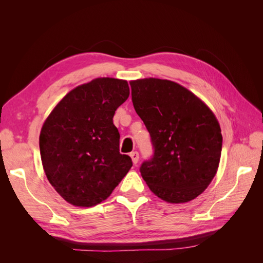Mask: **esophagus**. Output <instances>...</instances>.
Here are the masks:
<instances>
[{
  "label": "esophagus",
  "mask_w": 263,
  "mask_h": 263,
  "mask_svg": "<svg viewBox=\"0 0 263 263\" xmlns=\"http://www.w3.org/2000/svg\"><path fill=\"white\" fill-rule=\"evenodd\" d=\"M130 158H132V161L134 164H137L138 160H139V154L137 151H134V153H130Z\"/></svg>",
  "instance_id": "obj_1"
}]
</instances>
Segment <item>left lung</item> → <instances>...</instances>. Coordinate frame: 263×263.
<instances>
[{"label": "left lung", "mask_w": 263, "mask_h": 263, "mask_svg": "<svg viewBox=\"0 0 263 263\" xmlns=\"http://www.w3.org/2000/svg\"><path fill=\"white\" fill-rule=\"evenodd\" d=\"M132 100L155 147L140 166L155 195L180 204L202 194L218 170L222 136L212 109L186 87L170 80H133Z\"/></svg>", "instance_id": "8db88e82"}]
</instances>
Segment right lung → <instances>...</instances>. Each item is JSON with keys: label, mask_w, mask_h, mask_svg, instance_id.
I'll return each mask as SVG.
<instances>
[{"label": "right lung", "mask_w": 263, "mask_h": 263, "mask_svg": "<svg viewBox=\"0 0 263 263\" xmlns=\"http://www.w3.org/2000/svg\"><path fill=\"white\" fill-rule=\"evenodd\" d=\"M129 97L126 80L97 78L63 97L43 124L39 148L43 168L57 193L78 208L105 201L132 168L119 154L113 124Z\"/></svg>", "instance_id": "add662e5"}]
</instances>
